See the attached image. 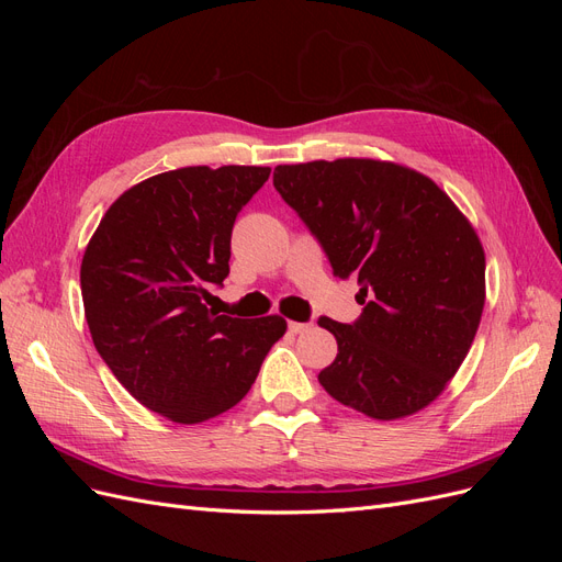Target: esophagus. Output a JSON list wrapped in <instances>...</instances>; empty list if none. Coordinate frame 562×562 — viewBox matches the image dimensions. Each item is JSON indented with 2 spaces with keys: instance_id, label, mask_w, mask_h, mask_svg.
<instances>
[{
  "instance_id": "34e87169",
  "label": "esophagus",
  "mask_w": 562,
  "mask_h": 562,
  "mask_svg": "<svg viewBox=\"0 0 562 562\" xmlns=\"http://www.w3.org/2000/svg\"><path fill=\"white\" fill-rule=\"evenodd\" d=\"M312 328V323H300V321H288V330H291L293 335H300V333H307Z\"/></svg>"
}]
</instances>
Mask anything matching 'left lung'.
Listing matches in <instances>:
<instances>
[{"instance_id": "1", "label": "left lung", "mask_w": 562, "mask_h": 562, "mask_svg": "<svg viewBox=\"0 0 562 562\" xmlns=\"http://www.w3.org/2000/svg\"><path fill=\"white\" fill-rule=\"evenodd\" d=\"M274 187L326 250L333 274L361 283L359 321L318 318L337 339L321 386L372 419L419 413L454 378L479 330V234L431 178L394 161L277 166Z\"/></svg>"}]
</instances>
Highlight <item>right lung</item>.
I'll list each match as a JSON object with an SVG mask.
<instances>
[{"label": "right lung", "mask_w": 562, "mask_h": 562, "mask_svg": "<svg viewBox=\"0 0 562 562\" xmlns=\"http://www.w3.org/2000/svg\"><path fill=\"white\" fill-rule=\"evenodd\" d=\"M267 166H187L119 196L81 260V297L98 353L151 413L199 424L239 403L285 318L209 310L229 274L232 227Z\"/></svg>", "instance_id": "right-lung-1"}]
</instances>
